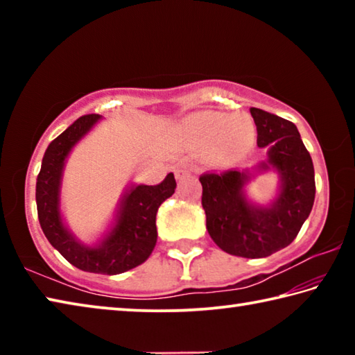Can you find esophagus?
I'll use <instances>...</instances> for the list:
<instances>
[{
  "instance_id": "34e87169",
  "label": "esophagus",
  "mask_w": 355,
  "mask_h": 355,
  "mask_svg": "<svg viewBox=\"0 0 355 355\" xmlns=\"http://www.w3.org/2000/svg\"><path fill=\"white\" fill-rule=\"evenodd\" d=\"M191 175H192V171L189 169V167L182 166V167H178V169H175V177H177V180L189 178Z\"/></svg>"
}]
</instances>
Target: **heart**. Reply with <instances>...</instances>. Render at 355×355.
Listing matches in <instances>:
<instances>
[{
	"label": "heart",
	"instance_id": "1",
	"mask_svg": "<svg viewBox=\"0 0 355 355\" xmlns=\"http://www.w3.org/2000/svg\"><path fill=\"white\" fill-rule=\"evenodd\" d=\"M183 128L192 139L213 142L220 159H232L248 152L255 139L254 122L243 114L225 116L222 112L199 111L183 120Z\"/></svg>",
	"mask_w": 355,
	"mask_h": 355
}]
</instances>
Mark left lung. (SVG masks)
Listing matches in <instances>:
<instances>
[{
	"label": "left lung",
	"instance_id": "8db88e82",
	"mask_svg": "<svg viewBox=\"0 0 355 355\" xmlns=\"http://www.w3.org/2000/svg\"><path fill=\"white\" fill-rule=\"evenodd\" d=\"M257 144L268 150L266 161L249 169L208 172L202 183V207L213 241L230 255L263 258L286 248L297 236L315 202V169L296 125L275 114L250 107ZM279 175L278 197L269 206L247 199L245 184L255 171Z\"/></svg>",
	"mask_w": 355,
	"mask_h": 355
}]
</instances>
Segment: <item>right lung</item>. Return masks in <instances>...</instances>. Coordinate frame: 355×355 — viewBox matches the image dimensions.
I'll return each instance as SVG.
<instances>
[{
    "label": "right lung",
    "instance_id": "add662e5",
    "mask_svg": "<svg viewBox=\"0 0 355 355\" xmlns=\"http://www.w3.org/2000/svg\"><path fill=\"white\" fill-rule=\"evenodd\" d=\"M100 119L98 114L80 117L48 146L35 183V202L42 230L65 260L81 271L116 275L139 266L153 252L158 238L156 213L161 203L175 192L177 183L173 173H167L156 186L131 184L119 202L110 230L97 244L81 243L62 220V175L71 148Z\"/></svg>",
    "mask_w": 355,
    "mask_h": 355
}]
</instances>
